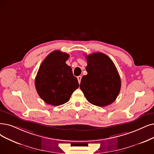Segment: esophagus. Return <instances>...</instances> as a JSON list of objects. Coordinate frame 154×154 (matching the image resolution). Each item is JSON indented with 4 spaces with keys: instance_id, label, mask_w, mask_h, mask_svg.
<instances>
[{
    "instance_id": "34e87169",
    "label": "esophagus",
    "mask_w": 154,
    "mask_h": 154,
    "mask_svg": "<svg viewBox=\"0 0 154 154\" xmlns=\"http://www.w3.org/2000/svg\"><path fill=\"white\" fill-rule=\"evenodd\" d=\"M77 79H78V80L79 83H80V82H81V79H82V76H78V77H77Z\"/></svg>"
}]
</instances>
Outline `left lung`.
Wrapping results in <instances>:
<instances>
[{
  "mask_svg": "<svg viewBox=\"0 0 154 154\" xmlns=\"http://www.w3.org/2000/svg\"><path fill=\"white\" fill-rule=\"evenodd\" d=\"M85 57L88 74L82 77L79 87L90 103L98 107L109 106L120 92L121 82L118 71L112 60L103 53H93Z\"/></svg>",
  "mask_w": 154,
  "mask_h": 154,
  "instance_id": "obj_1",
  "label": "left lung"
}]
</instances>
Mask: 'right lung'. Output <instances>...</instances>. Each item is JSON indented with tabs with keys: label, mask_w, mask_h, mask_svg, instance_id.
I'll use <instances>...</instances> for the list:
<instances>
[{
	"label": "right lung",
	"mask_w": 154,
	"mask_h": 154,
	"mask_svg": "<svg viewBox=\"0 0 154 154\" xmlns=\"http://www.w3.org/2000/svg\"><path fill=\"white\" fill-rule=\"evenodd\" d=\"M69 56L60 51L49 54L41 64L35 78L36 91L45 103L58 106L68 102L79 87L77 78L66 61Z\"/></svg>",
	"instance_id": "right-lung-1"
}]
</instances>
